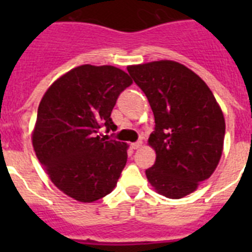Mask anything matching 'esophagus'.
I'll return each instance as SVG.
<instances>
[{
    "label": "esophagus",
    "instance_id": "34e87169",
    "mask_svg": "<svg viewBox=\"0 0 252 252\" xmlns=\"http://www.w3.org/2000/svg\"><path fill=\"white\" fill-rule=\"evenodd\" d=\"M141 145H142V141H141V140H139V141H136V142H132V144H131V148L139 149Z\"/></svg>",
    "mask_w": 252,
    "mask_h": 252
}]
</instances>
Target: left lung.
<instances>
[{"label": "left lung", "mask_w": 252, "mask_h": 252, "mask_svg": "<svg viewBox=\"0 0 252 252\" xmlns=\"http://www.w3.org/2000/svg\"><path fill=\"white\" fill-rule=\"evenodd\" d=\"M155 119L149 144L157 160L146 177L159 194L179 199L208 179L223 149V113L212 91L190 69L171 60L131 65Z\"/></svg>", "instance_id": "obj_1"}]
</instances>
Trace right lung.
Listing matches in <instances>:
<instances>
[{
	"mask_svg": "<svg viewBox=\"0 0 252 252\" xmlns=\"http://www.w3.org/2000/svg\"><path fill=\"white\" fill-rule=\"evenodd\" d=\"M132 79L112 65L77 66L45 92L37 108L32 145L51 182L79 202L110 194L126 161L127 145L104 140L99 128L116 131V101Z\"/></svg>",
	"mask_w": 252,
	"mask_h": 252,
	"instance_id": "add662e5",
	"label": "right lung"
}]
</instances>
